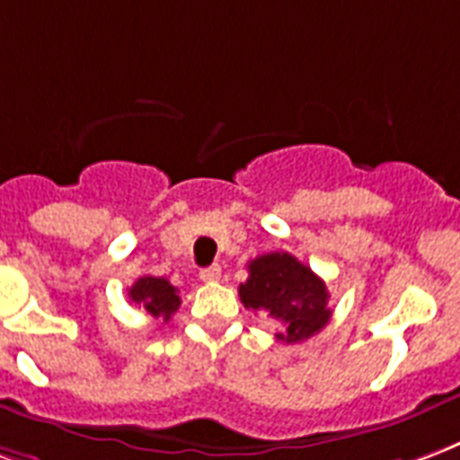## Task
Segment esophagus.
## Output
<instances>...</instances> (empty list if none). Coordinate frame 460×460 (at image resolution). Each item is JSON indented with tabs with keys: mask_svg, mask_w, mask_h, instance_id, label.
<instances>
[{
	"mask_svg": "<svg viewBox=\"0 0 460 460\" xmlns=\"http://www.w3.org/2000/svg\"><path fill=\"white\" fill-rule=\"evenodd\" d=\"M221 278V268L219 265H209V268H204L199 270V280L202 282H217Z\"/></svg>",
	"mask_w": 460,
	"mask_h": 460,
	"instance_id": "34e87169",
	"label": "esophagus"
}]
</instances>
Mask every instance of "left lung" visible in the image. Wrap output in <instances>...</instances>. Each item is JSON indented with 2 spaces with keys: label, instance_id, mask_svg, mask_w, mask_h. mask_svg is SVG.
<instances>
[{
  "label": "left lung",
  "instance_id": "obj_1",
  "mask_svg": "<svg viewBox=\"0 0 460 460\" xmlns=\"http://www.w3.org/2000/svg\"><path fill=\"white\" fill-rule=\"evenodd\" d=\"M243 307L265 314L282 326V343L307 341L332 319L329 292L312 268L290 253H265L248 263V280L239 285Z\"/></svg>",
  "mask_w": 460,
  "mask_h": 460
}]
</instances>
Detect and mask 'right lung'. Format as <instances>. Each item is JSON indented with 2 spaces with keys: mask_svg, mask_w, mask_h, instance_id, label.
Instances as JSON below:
<instances>
[{
  "mask_svg": "<svg viewBox=\"0 0 460 460\" xmlns=\"http://www.w3.org/2000/svg\"><path fill=\"white\" fill-rule=\"evenodd\" d=\"M128 299L155 319L163 316V322H168L180 307L178 288H172L165 278H155V275H141L128 288Z\"/></svg>",
  "mask_w": 460,
  "mask_h": 460,
  "instance_id": "right-lung-1",
  "label": "right lung"
}]
</instances>
